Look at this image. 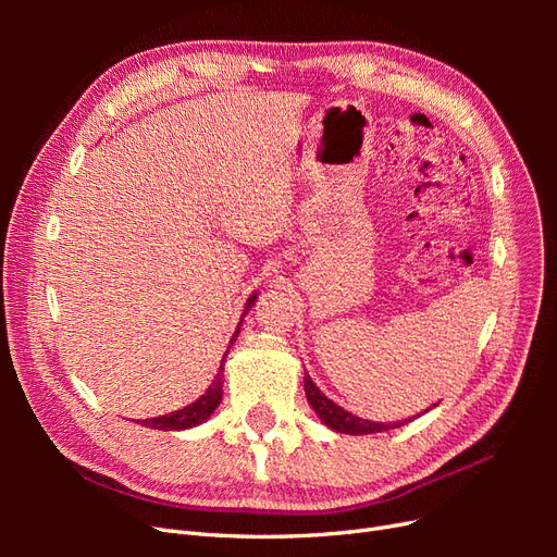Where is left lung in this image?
<instances>
[{"label": "left lung", "mask_w": 557, "mask_h": 557, "mask_svg": "<svg viewBox=\"0 0 557 557\" xmlns=\"http://www.w3.org/2000/svg\"><path fill=\"white\" fill-rule=\"evenodd\" d=\"M305 393H307V399L311 404V409L334 432H342V434H374V432L395 430V428L407 423V420H401V423H374V420H364V418L352 416L350 411L342 409L339 404H334L330 397H325L323 393H320L318 385L311 381L309 374L305 376ZM434 407H436V404H434Z\"/></svg>", "instance_id": "left-lung-1"}]
</instances>
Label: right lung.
Listing matches in <instances>:
<instances>
[{
    "instance_id": "right-lung-1",
    "label": "right lung",
    "mask_w": 557,
    "mask_h": 557,
    "mask_svg": "<svg viewBox=\"0 0 557 557\" xmlns=\"http://www.w3.org/2000/svg\"><path fill=\"white\" fill-rule=\"evenodd\" d=\"M256 299H258V295H250V297H248L246 307H244V309H246L244 315L250 311L252 301H256ZM244 315H242V318H244ZM239 330H242V323L237 325V330H234L232 339H230V346H232L234 342H237ZM225 356H227V352H225ZM225 356H223V362H225ZM223 362H221V367H218V374L213 376V383L207 387V393L201 395L197 401L188 404V407H183V409H178V411L166 413V416L137 420V423H141V425H146V428H153V430H164V432L188 430V428H197V425L205 423V420H209V416L215 411V407H218V404H221V399H223Z\"/></svg>"
}]
</instances>
